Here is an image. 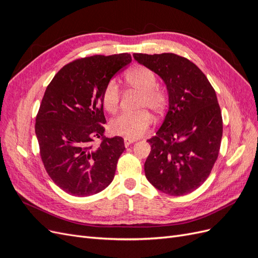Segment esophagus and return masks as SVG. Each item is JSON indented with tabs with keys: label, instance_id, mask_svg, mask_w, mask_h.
<instances>
[{
	"label": "esophagus",
	"instance_id": "esophagus-1",
	"mask_svg": "<svg viewBox=\"0 0 258 258\" xmlns=\"http://www.w3.org/2000/svg\"><path fill=\"white\" fill-rule=\"evenodd\" d=\"M137 140H134V139H128V138H124V140H123V142H124V145L126 146H129L130 144H132L134 142H136Z\"/></svg>",
	"mask_w": 258,
	"mask_h": 258
}]
</instances>
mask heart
I'll return each mask as SVG.
<instances>
[{"instance_id":"1","label":"heart","mask_w":258,"mask_h":258,"mask_svg":"<svg viewBox=\"0 0 258 258\" xmlns=\"http://www.w3.org/2000/svg\"><path fill=\"white\" fill-rule=\"evenodd\" d=\"M124 81L128 87L139 93L141 98L138 108H150L155 114H160L166 110L169 97L165 89L157 86V75L151 69L139 66L130 69L124 74ZM120 91L114 82H108L102 93V103L108 113H116L119 107ZM152 115L147 111H140L135 114H121L110 123L113 135L128 139H139L151 127Z\"/></svg>"}]
</instances>
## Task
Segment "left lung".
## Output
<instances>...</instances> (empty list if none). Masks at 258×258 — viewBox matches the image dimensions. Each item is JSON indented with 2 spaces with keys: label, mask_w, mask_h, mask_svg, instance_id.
<instances>
[{
  "label": "left lung",
  "mask_w": 258,
  "mask_h": 258,
  "mask_svg": "<svg viewBox=\"0 0 258 258\" xmlns=\"http://www.w3.org/2000/svg\"><path fill=\"white\" fill-rule=\"evenodd\" d=\"M134 58L161 77L169 96L165 120L147 140L145 176L170 196L189 194L208 178L220 152L223 119L215 90L196 64L175 53Z\"/></svg>",
  "instance_id": "left-lung-1"
}]
</instances>
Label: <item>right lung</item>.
Returning <instances> with one entry per match:
<instances>
[{"label": "right lung", "instance_id": "add662e5", "mask_svg": "<svg viewBox=\"0 0 258 258\" xmlns=\"http://www.w3.org/2000/svg\"><path fill=\"white\" fill-rule=\"evenodd\" d=\"M130 62V53L77 59L46 88L35 121L41 158L53 183L72 196H91L113 181L126 148L121 137L103 136L102 93ZM95 138L101 139L97 147L91 145Z\"/></svg>", "mask_w": 258, "mask_h": 258}]
</instances>
